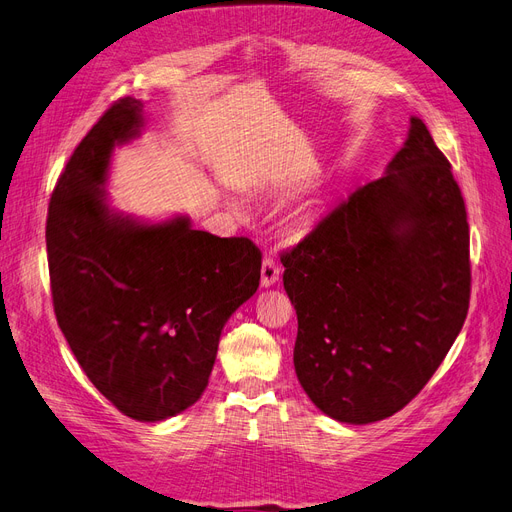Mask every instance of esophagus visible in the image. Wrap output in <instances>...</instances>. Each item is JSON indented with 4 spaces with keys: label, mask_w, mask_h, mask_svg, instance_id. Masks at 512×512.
<instances>
[{
    "label": "esophagus",
    "mask_w": 512,
    "mask_h": 512,
    "mask_svg": "<svg viewBox=\"0 0 512 512\" xmlns=\"http://www.w3.org/2000/svg\"><path fill=\"white\" fill-rule=\"evenodd\" d=\"M277 282H280V265H277L273 258H265V262H262V269H260V284L269 288Z\"/></svg>",
    "instance_id": "obj_1"
}]
</instances>
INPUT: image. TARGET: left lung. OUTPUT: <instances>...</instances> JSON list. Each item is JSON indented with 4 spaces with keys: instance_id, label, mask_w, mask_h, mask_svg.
I'll return each instance as SVG.
<instances>
[{
    "instance_id": "left-lung-1",
    "label": "left lung",
    "mask_w": 512,
    "mask_h": 512,
    "mask_svg": "<svg viewBox=\"0 0 512 512\" xmlns=\"http://www.w3.org/2000/svg\"><path fill=\"white\" fill-rule=\"evenodd\" d=\"M297 309L294 371L339 423L393 416L421 393L470 305V228L451 164L412 117L386 175L282 254Z\"/></svg>"
}]
</instances>
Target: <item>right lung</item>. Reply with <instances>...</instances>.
Listing matches in <instances>:
<instances>
[{
    "label": "right lung",
    "instance_id": "add662e5",
    "mask_svg": "<svg viewBox=\"0 0 512 512\" xmlns=\"http://www.w3.org/2000/svg\"><path fill=\"white\" fill-rule=\"evenodd\" d=\"M143 128L119 98L74 149L46 218L53 307L76 361L111 404L145 423L190 408L209 384L224 324L252 297L262 254L177 215L138 222L108 207L115 147Z\"/></svg>",
    "mask_w": 512,
    "mask_h": 512
}]
</instances>
